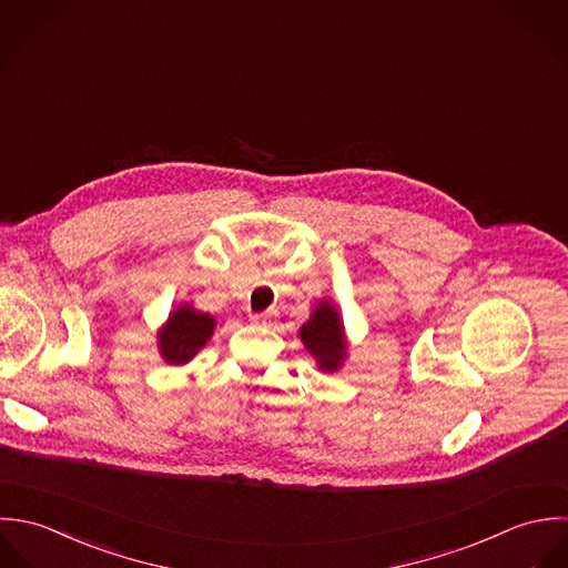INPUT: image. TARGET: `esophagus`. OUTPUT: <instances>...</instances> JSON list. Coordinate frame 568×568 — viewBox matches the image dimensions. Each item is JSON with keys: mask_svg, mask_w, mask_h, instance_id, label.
I'll use <instances>...</instances> for the list:
<instances>
[{"mask_svg": "<svg viewBox=\"0 0 568 568\" xmlns=\"http://www.w3.org/2000/svg\"><path fill=\"white\" fill-rule=\"evenodd\" d=\"M276 316V312H261V314H252L250 321L254 325H270V321Z\"/></svg>", "mask_w": 568, "mask_h": 568, "instance_id": "34e87169", "label": "esophagus"}]
</instances>
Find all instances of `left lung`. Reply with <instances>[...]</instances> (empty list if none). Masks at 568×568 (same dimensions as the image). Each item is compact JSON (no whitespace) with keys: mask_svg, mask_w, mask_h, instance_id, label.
<instances>
[{"mask_svg":"<svg viewBox=\"0 0 568 568\" xmlns=\"http://www.w3.org/2000/svg\"><path fill=\"white\" fill-rule=\"evenodd\" d=\"M301 341L316 357L318 368L332 373L341 368L342 359L346 357V342L338 310L329 301H321L314 307L310 321L301 327Z\"/></svg>","mask_w":568,"mask_h":568,"instance_id":"1","label":"left lung"}]
</instances>
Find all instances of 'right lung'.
Masks as SVG:
<instances>
[{"mask_svg":"<svg viewBox=\"0 0 568 568\" xmlns=\"http://www.w3.org/2000/svg\"><path fill=\"white\" fill-rule=\"evenodd\" d=\"M215 329L211 314L193 310L189 303L169 314V321L158 332V348L169 364H186L206 346Z\"/></svg>","mask_w":568,"mask_h":568,"instance_id":"add662e5","label":"right lung"}]
</instances>
